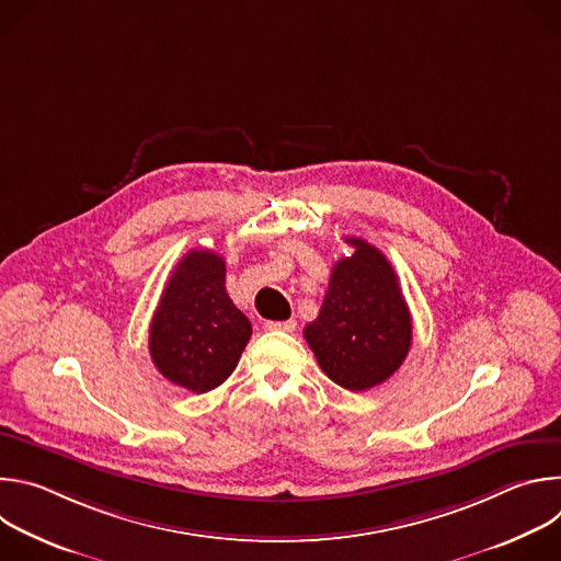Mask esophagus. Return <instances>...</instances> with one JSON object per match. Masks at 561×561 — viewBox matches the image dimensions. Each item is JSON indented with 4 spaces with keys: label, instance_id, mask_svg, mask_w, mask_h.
Here are the masks:
<instances>
[{
    "label": "esophagus",
    "instance_id": "esophagus-1",
    "mask_svg": "<svg viewBox=\"0 0 561 561\" xmlns=\"http://www.w3.org/2000/svg\"><path fill=\"white\" fill-rule=\"evenodd\" d=\"M266 331H282V333H293L297 329L295 319H284V322H264Z\"/></svg>",
    "mask_w": 561,
    "mask_h": 561
}]
</instances>
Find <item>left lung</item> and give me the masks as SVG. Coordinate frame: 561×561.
Segmentation results:
<instances>
[{"label":"left lung","instance_id":"1","mask_svg":"<svg viewBox=\"0 0 561 561\" xmlns=\"http://www.w3.org/2000/svg\"><path fill=\"white\" fill-rule=\"evenodd\" d=\"M333 266L324 304L304 337L322 368L346 390H368L386 381L407 359L413 319L397 275L381 251L359 237Z\"/></svg>","mask_w":561,"mask_h":561}]
</instances>
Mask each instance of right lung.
<instances>
[{
  "mask_svg": "<svg viewBox=\"0 0 561 561\" xmlns=\"http://www.w3.org/2000/svg\"><path fill=\"white\" fill-rule=\"evenodd\" d=\"M251 333L226 293L224 257L202 249L175 266L152 314L148 351L169 381L199 394L230 377Z\"/></svg>",
  "mask_w": 561,
  "mask_h": 561,
  "instance_id": "add662e5",
  "label": "right lung"
}]
</instances>
